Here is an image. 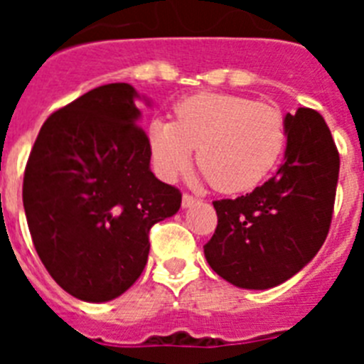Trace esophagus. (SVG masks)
Returning a JSON list of instances; mask_svg holds the SVG:
<instances>
[{"label":"esophagus","instance_id":"esophagus-1","mask_svg":"<svg viewBox=\"0 0 364 364\" xmlns=\"http://www.w3.org/2000/svg\"><path fill=\"white\" fill-rule=\"evenodd\" d=\"M195 202H197V198L193 197V195H189V193H186L184 197H182V208H191L193 204H195Z\"/></svg>","mask_w":364,"mask_h":364}]
</instances>
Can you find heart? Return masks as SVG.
I'll return each instance as SVG.
<instances>
[{"mask_svg": "<svg viewBox=\"0 0 364 364\" xmlns=\"http://www.w3.org/2000/svg\"><path fill=\"white\" fill-rule=\"evenodd\" d=\"M284 142V120L273 105L218 92L182 100L175 107V122L153 120L147 129L160 178L173 182L188 169L197 149L202 176L222 193L255 188L277 164Z\"/></svg>", "mask_w": 364, "mask_h": 364, "instance_id": "1", "label": "heart"}]
</instances>
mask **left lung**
<instances>
[{"label":"left lung","instance_id":"1","mask_svg":"<svg viewBox=\"0 0 364 364\" xmlns=\"http://www.w3.org/2000/svg\"><path fill=\"white\" fill-rule=\"evenodd\" d=\"M284 162L250 195L215 200L218 224L208 264L244 290H268L317 255L332 222L339 153L326 122L301 107L284 117Z\"/></svg>","mask_w":364,"mask_h":364}]
</instances>
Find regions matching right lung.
<instances>
[{
    "instance_id": "1",
    "label": "right lung",
    "mask_w": 364,
    "mask_h": 364,
    "mask_svg": "<svg viewBox=\"0 0 364 364\" xmlns=\"http://www.w3.org/2000/svg\"><path fill=\"white\" fill-rule=\"evenodd\" d=\"M129 83L85 92L41 125L23 176L32 242L50 277L85 302L120 297L144 272L149 230L182 195L151 171Z\"/></svg>"
}]
</instances>
